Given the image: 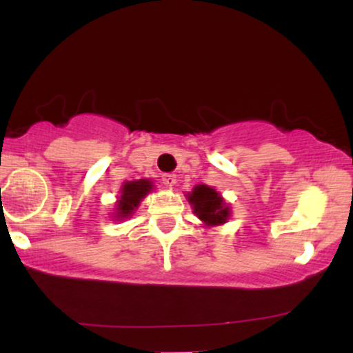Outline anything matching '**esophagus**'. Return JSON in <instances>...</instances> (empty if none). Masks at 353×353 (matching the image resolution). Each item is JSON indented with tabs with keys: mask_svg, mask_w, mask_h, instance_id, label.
<instances>
[{
	"mask_svg": "<svg viewBox=\"0 0 353 353\" xmlns=\"http://www.w3.org/2000/svg\"><path fill=\"white\" fill-rule=\"evenodd\" d=\"M161 181H163L165 188H172V185L176 184V176H174V174H163Z\"/></svg>",
	"mask_w": 353,
	"mask_h": 353,
	"instance_id": "34e87169",
	"label": "esophagus"
}]
</instances>
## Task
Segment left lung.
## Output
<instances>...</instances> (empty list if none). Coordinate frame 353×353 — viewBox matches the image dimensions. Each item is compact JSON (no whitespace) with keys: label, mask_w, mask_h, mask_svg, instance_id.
Segmentation results:
<instances>
[{"label":"left lung","mask_w":353,"mask_h":353,"mask_svg":"<svg viewBox=\"0 0 353 353\" xmlns=\"http://www.w3.org/2000/svg\"><path fill=\"white\" fill-rule=\"evenodd\" d=\"M188 199L192 205L194 214L209 228L228 222L230 209L216 189L199 184L194 188L192 192L188 194Z\"/></svg>","instance_id":"obj_1"}]
</instances>
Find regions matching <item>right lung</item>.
I'll list each match as a JSON object with an SVG mask.
<instances>
[{"label":"right lung","mask_w":353,"mask_h":353,"mask_svg":"<svg viewBox=\"0 0 353 353\" xmlns=\"http://www.w3.org/2000/svg\"><path fill=\"white\" fill-rule=\"evenodd\" d=\"M152 190V182L149 179H139V181H128L124 182L121 188V196L116 202V216L121 219H125L134 214V209L139 205V202L148 196Z\"/></svg>","instance_id":"obj_1"}]
</instances>
